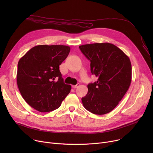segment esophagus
I'll return each instance as SVG.
<instances>
[{
	"mask_svg": "<svg viewBox=\"0 0 153 153\" xmlns=\"http://www.w3.org/2000/svg\"><path fill=\"white\" fill-rule=\"evenodd\" d=\"M79 87V84H77L76 85H72V87L74 88V89H76V88Z\"/></svg>",
	"mask_w": 153,
	"mask_h": 153,
	"instance_id": "esophagus-1",
	"label": "esophagus"
}]
</instances>
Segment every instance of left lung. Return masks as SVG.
Here are the masks:
<instances>
[{
  "mask_svg": "<svg viewBox=\"0 0 153 153\" xmlns=\"http://www.w3.org/2000/svg\"><path fill=\"white\" fill-rule=\"evenodd\" d=\"M91 61V71L98 78L87 85L88 92L82 98L84 108L95 115L113 110L129 89L131 82V64L128 56L109 43L79 46Z\"/></svg>",
  "mask_w": 153,
  "mask_h": 153,
  "instance_id": "1",
  "label": "left lung"
}]
</instances>
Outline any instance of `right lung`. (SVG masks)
<instances>
[{"mask_svg": "<svg viewBox=\"0 0 153 153\" xmlns=\"http://www.w3.org/2000/svg\"><path fill=\"white\" fill-rule=\"evenodd\" d=\"M70 47L38 45L32 48L18 62L17 82L23 99L40 112L58 108L71 89L64 84L59 66L66 59Z\"/></svg>", "mask_w": 153, "mask_h": 153, "instance_id": "add662e5", "label": "right lung"}]
</instances>
